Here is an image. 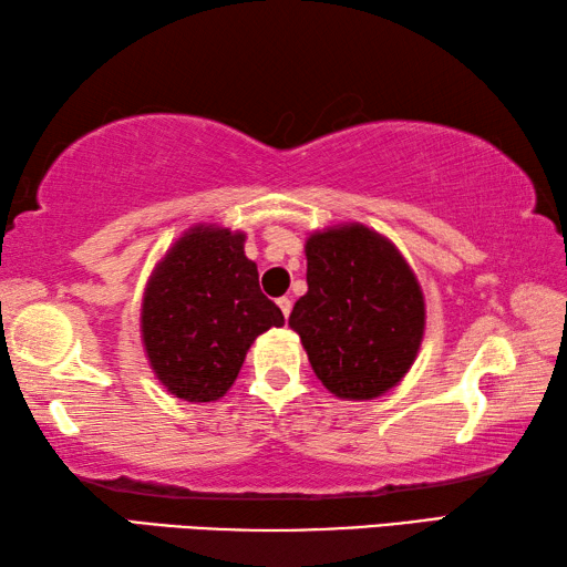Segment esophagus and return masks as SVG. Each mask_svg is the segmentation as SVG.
Masks as SVG:
<instances>
[{
    "label": "esophagus",
    "instance_id": "34e87169",
    "mask_svg": "<svg viewBox=\"0 0 567 567\" xmlns=\"http://www.w3.org/2000/svg\"><path fill=\"white\" fill-rule=\"evenodd\" d=\"M277 305H280L285 319L290 317V312H292V300H290V297H280V300H277Z\"/></svg>",
    "mask_w": 567,
    "mask_h": 567
}]
</instances>
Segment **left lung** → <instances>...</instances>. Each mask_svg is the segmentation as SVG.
<instances>
[{
	"label": "left lung",
	"mask_w": 567,
	"mask_h": 567,
	"mask_svg": "<svg viewBox=\"0 0 567 567\" xmlns=\"http://www.w3.org/2000/svg\"><path fill=\"white\" fill-rule=\"evenodd\" d=\"M307 295L290 327L319 382L334 396L367 401L396 386L414 364L426 327L424 292L384 235L349 223L305 243Z\"/></svg>",
	"instance_id": "1"
}]
</instances>
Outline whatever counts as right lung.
I'll use <instances>...</instances> for the list:
<instances>
[{"label":"right lung","instance_id":"add662e5","mask_svg":"<svg viewBox=\"0 0 567 567\" xmlns=\"http://www.w3.org/2000/svg\"><path fill=\"white\" fill-rule=\"evenodd\" d=\"M285 317L260 290L245 233L195 225L171 245L143 292L141 337L158 382L178 399L218 401L250 344Z\"/></svg>","mask_w":567,"mask_h":567}]
</instances>
